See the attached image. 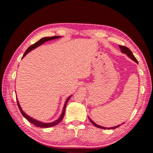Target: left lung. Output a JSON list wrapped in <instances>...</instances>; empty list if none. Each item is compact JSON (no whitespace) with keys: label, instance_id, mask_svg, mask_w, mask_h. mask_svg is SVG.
Segmentation results:
<instances>
[{"label":"left lung","instance_id":"obj_1","mask_svg":"<svg viewBox=\"0 0 153 153\" xmlns=\"http://www.w3.org/2000/svg\"><path fill=\"white\" fill-rule=\"evenodd\" d=\"M119 46H120V48L121 49V53H123L124 54H126V55L128 56V57L130 58L131 60H133L134 61H135L136 63H138V61H137V59H136L135 56H134V55L132 54V53H131V51L129 50V49L128 48V47H126V46H121V45H119ZM89 118V117H88ZM89 120L91 121V123L94 125V126L97 127V128H101V129H115L116 128H118V127H120V125H118L117 126H115V127H112V128H105V127H102V126H100L99 125H97V123H95L94 121H93L92 120H90V119L89 118Z\"/></svg>","mask_w":153,"mask_h":153}]
</instances>
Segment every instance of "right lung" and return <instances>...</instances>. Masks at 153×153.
Segmentation results:
<instances>
[{
	"label": "right lung",
	"instance_id": "obj_1",
	"mask_svg": "<svg viewBox=\"0 0 153 153\" xmlns=\"http://www.w3.org/2000/svg\"><path fill=\"white\" fill-rule=\"evenodd\" d=\"M62 36H52V37H45V38H41L40 40H38V42H36V43L33 44V45H31L29 48H28L26 51L25 52L24 56H23L22 59L24 57V56L27 55L28 53H30V51H32L33 49H35L36 48L38 47V46L42 45L43 43H45L46 42H47V41H50V40H55V39H57V38H61ZM71 96H69V97L67 98V100H65V105H64V107L63 108V111H62V113L61 114L60 117H59L57 120H55V121H53V122H50V123H44L42 122V121H38L35 120V119H33V117H31L30 116L27 115L26 113H25L24 111L22 110V107H21V106L19 103V101H18V99L17 98V105H18V107H19V110L21 111V113H22V115L24 116V117L26 119V120L30 122L31 123L33 124V125L37 126V127H40V128H50V127H53V126H55L56 125H57V124L61 122V121L63 120V118L64 117V115H65V107H66V105L67 104V102H68L69 98H71Z\"/></svg>",
	"mask_w": 153,
	"mask_h": 153
}]
</instances>
